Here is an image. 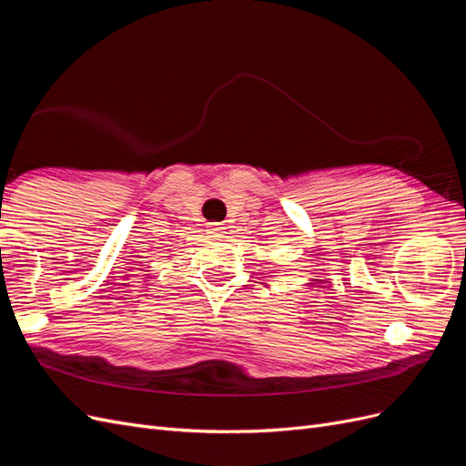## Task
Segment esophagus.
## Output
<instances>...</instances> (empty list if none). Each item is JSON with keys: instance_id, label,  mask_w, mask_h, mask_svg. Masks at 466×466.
<instances>
[{"instance_id": "obj_1", "label": "esophagus", "mask_w": 466, "mask_h": 466, "mask_svg": "<svg viewBox=\"0 0 466 466\" xmlns=\"http://www.w3.org/2000/svg\"><path fill=\"white\" fill-rule=\"evenodd\" d=\"M208 233H210V237L221 240L226 237V226H223V223H208Z\"/></svg>"}]
</instances>
